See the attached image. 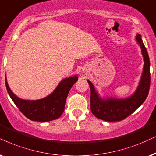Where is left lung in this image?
Returning a JSON list of instances; mask_svg holds the SVG:
<instances>
[{
    "mask_svg": "<svg viewBox=\"0 0 156 156\" xmlns=\"http://www.w3.org/2000/svg\"><path fill=\"white\" fill-rule=\"evenodd\" d=\"M136 40L140 46L144 58V68L140 81L133 95L125 99L99 97L94 85L88 80L90 88V110L95 117L106 122H117L125 119L140 107L146 99L151 85L150 59L141 36L137 34Z\"/></svg>",
    "mask_w": 156,
    "mask_h": 156,
    "instance_id": "obj_1",
    "label": "left lung"
}]
</instances>
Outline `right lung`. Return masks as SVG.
<instances>
[{
  "mask_svg": "<svg viewBox=\"0 0 156 156\" xmlns=\"http://www.w3.org/2000/svg\"><path fill=\"white\" fill-rule=\"evenodd\" d=\"M78 80V76L62 80L53 93L42 99L29 101L19 98L10 89L5 78V86L13 103L28 119L37 122H49L58 119L65 109L67 96L70 88Z\"/></svg>",
  "mask_w": 156,
  "mask_h": 156,
  "instance_id": "obj_1",
  "label": "right lung"
}]
</instances>
